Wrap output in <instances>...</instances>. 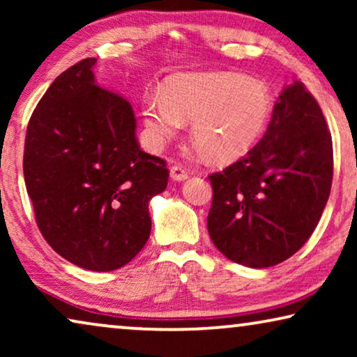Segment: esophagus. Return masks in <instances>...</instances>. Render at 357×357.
Here are the masks:
<instances>
[{
    "label": "esophagus",
    "instance_id": "esophagus-1",
    "mask_svg": "<svg viewBox=\"0 0 357 357\" xmlns=\"http://www.w3.org/2000/svg\"><path fill=\"white\" fill-rule=\"evenodd\" d=\"M170 178L175 180V182H182V180L188 178V172L182 167V165H172V167H170Z\"/></svg>",
    "mask_w": 357,
    "mask_h": 357
}]
</instances>
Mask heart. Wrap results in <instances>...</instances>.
<instances>
[{
  "instance_id": "b5f03b06",
  "label": "heart",
  "mask_w": 357,
  "mask_h": 357,
  "mask_svg": "<svg viewBox=\"0 0 357 357\" xmlns=\"http://www.w3.org/2000/svg\"><path fill=\"white\" fill-rule=\"evenodd\" d=\"M273 114V96L266 82L234 73L178 75L167 92L153 91L143 99L148 139L162 149L192 120L190 133L199 153L229 162L258 143Z\"/></svg>"
}]
</instances>
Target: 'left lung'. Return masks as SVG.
Listing matches in <instances>:
<instances>
[{"instance_id": "8db88e82", "label": "left lung", "mask_w": 357, "mask_h": 357, "mask_svg": "<svg viewBox=\"0 0 357 357\" xmlns=\"http://www.w3.org/2000/svg\"><path fill=\"white\" fill-rule=\"evenodd\" d=\"M208 178V232L224 257L268 268L294 255L315 231L333 178L331 135L305 86L284 87L260 143Z\"/></svg>"}]
</instances>
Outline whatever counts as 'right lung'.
Returning <instances> with one entry per match:
<instances>
[{
    "label": "right lung",
    "mask_w": 357,
    "mask_h": 357,
    "mask_svg": "<svg viewBox=\"0 0 357 357\" xmlns=\"http://www.w3.org/2000/svg\"><path fill=\"white\" fill-rule=\"evenodd\" d=\"M86 58L61 73L29 120L24 180L37 226L58 255L91 271L125 266L151 234L165 160L141 151L130 102L97 86Z\"/></svg>",
    "instance_id": "1"
}]
</instances>
